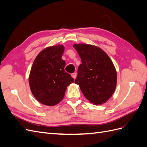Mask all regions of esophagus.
Returning a JSON list of instances; mask_svg holds the SVG:
<instances>
[{"instance_id":"34e87169","label":"esophagus","mask_w":147,"mask_h":147,"mask_svg":"<svg viewBox=\"0 0 147 147\" xmlns=\"http://www.w3.org/2000/svg\"><path fill=\"white\" fill-rule=\"evenodd\" d=\"M71 75H72V77L74 78V79H75L77 77V74L76 73H73L71 74Z\"/></svg>"}]
</instances>
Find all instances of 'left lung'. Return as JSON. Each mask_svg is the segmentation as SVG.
Segmentation results:
<instances>
[{"label": "left lung", "mask_w": 147, "mask_h": 147, "mask_svg": "<svg viewBox=\"0 0 147 147\" xmlns=\"http://www.w3.org/2000/svg\"><path fill=\"white\" fill-rule=\"evenodd\" d=\"M82 59L75 83L84 97L94 105H102L113 94L117 74L107 53L98 47L89 44H74Z\"/></svg>", "instance_id": "1"}]
</instances>
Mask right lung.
I'll return each instance as SVG.
<instances>
[{
  "label": "right lung",
  "instance_id": "1",
  "mask_svg": "<svg viewBox=\"0 0 147 147\" xmlns=\"http://www.w3.org/2000/svg\"><path fill=\"white\" fill-rule=\"evenodd\" d=\"M63 45L47 47L39 53L34 61L29 77L30 91L41 104L54 106L63 99L67 87L74 82L65 72L62 59Z\"/></svg>",
  "mask_w": 147,
  "mask_h": 147
}]
</instances>
